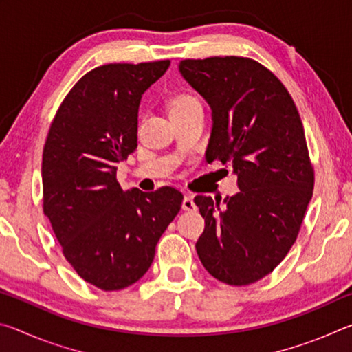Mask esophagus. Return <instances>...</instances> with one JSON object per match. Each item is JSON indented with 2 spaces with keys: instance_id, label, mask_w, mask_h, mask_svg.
Instances as JSON below:
<instances>
[{
  "instance_id": "obj_1",
  "label": "esophagus",
  "mask_w": 352,
  "mask_h": 352,
  "mask_svg": "<svg viewBox=\"0 0 352 352\" xmlns=\"http://www.w3.org/2000/svg\"><path fill=\"white\" fill-rule=\"evenodd\" d=\"M182 208H183V211H192V210H195V204H194L192 195H189V194L184 195V199L182 201Z\"/></svg>"
}]
</instances>
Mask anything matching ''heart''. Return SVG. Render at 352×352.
Wrapping results in <instances>:
<instances>
[{"mask_svg": "<svg viewBox=\"0 0 352 352\" xmlns=\"http://www.w3.org/2000/svg\"><path fill=\"white\" fill-rule=\"evenodd\" d=\"M192 102H197V100H195L192 96H188V94H182V96H178L174 102H172V109H178V107H183Z\"/></svg>", "mask_w": 352, "mask_h": 352, "instance_id": "b5f03b06", "label": "heart"}]
</instances>
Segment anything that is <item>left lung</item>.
<instances>
[{
  "instance_id": "obj_1",
  "label": "left lung",
  "mask_w": 352,
  "mask_h": 352,
  "mask_svg": "<svg viewBox=\"0 0 352 352\" xmlns=\"http://www.w3.org/2000/svg\"><path fill=\"white\" fill-rule=\"evenodd\" d=\"M178 69L211 109L206 162L230 164L241 189L223 201L194 199L205 219L197 254L219 281L256 283L289 253L312 199L300 113L278 77L252 58H188Z\"/></svg>"
}]
</instances>
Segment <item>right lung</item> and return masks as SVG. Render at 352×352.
Wrapping results in <instances>:
<instances>
[{"mask_svg": "<svg viewBox=\"0 0 352 352\" xmlns=\"http://www.w3.org/2000/svg\"><path fill=\"white\" fill-rule=\"evenodd\" d=\"M170 60L110 63L76 83L47 133L41 162L43 211L63 254L82 279L121 290L152 265L160 237L183 194L122 190L118 163L136 148L141 98Z\"/></svg>", "mask_w": 352, "mask_h": 352, "instance_id": "right-lung-1", "label": "right lung"}]
</instances>
